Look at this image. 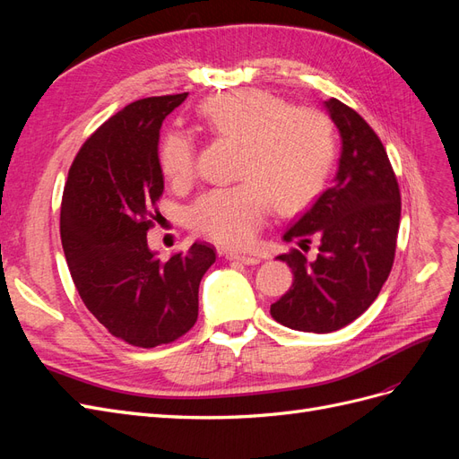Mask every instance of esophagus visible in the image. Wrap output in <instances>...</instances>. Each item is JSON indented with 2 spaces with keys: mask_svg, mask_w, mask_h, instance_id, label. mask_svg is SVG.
Listing matches in <instances>:
<instances>
[{
  "mask_svg": "<svg viewBox=\"0 0 459 459\" xmlns=\"http://www.w3.org/2000/svg\"><path fill=\"white\" fill-rule=\"evenodd\" d=\"M226 258H230V260H233V262L245 264V266H255V264L260 262L258 256H253V255H238V253H228Z\"/></svg>",
  "mask_w": 459,
  "mask_h": 459,
  "instance_id": "obj_1",
  "label": "esophagus"
}]
</instances>
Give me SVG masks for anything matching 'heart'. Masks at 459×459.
I'll list each match as a JSON object with an SVG mask.
<instances>
[{"label":"heart","instance_id":"obj_1","mask_svg":"<svg viewBox=\"0 0 459 459\" xmlns=\"http://www.w3.org/2000/svg\"><path fill=\"white\" fill-rule=\"evenodd\" d=\"M204 126L241 145L239 186L204 193L191 206L189 221L204 238L231 248L248 247L270 212H295L322 189L331 159L333 132L325 115L308 107H289L260 90L216 95L201 108ZM160 169L172 182H187L195 170V145L186 134H166L159 151Z\"/></svg>","mask_w":459,"mask_h":459}]
</instances>
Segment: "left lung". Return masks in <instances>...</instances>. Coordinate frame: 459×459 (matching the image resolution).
<instances>
[{"label": "left lung", "instance_id": "1", "mask_svg": "<svg viewBox=\"0 0 459 459\" xmlns=\"http://www.w3.org/2000/svg\"><path fill=\"white\" fill-rule=\"evenodd\" d=\"M324 107L341 135L337 174L283 235L300 248L317 241L319 253L277 256L293 285L270 307L275 322L307 333L337 331L371 307L391 273L400 226L396 176L377 134L339 100Z\"/></svg>", "mask_w": 459, "mask_h": 459}]
</instances>
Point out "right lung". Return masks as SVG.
Masks as SVG:
<instances>
[{"mask_svg": "<svg viewBox=\"0 0 459 459\" xmlns=\"http://www.w3.org/2000/svg\"><path fill=\"white\" fill-rule=\"evenodd\" d=\"M186 97H147L110 117L78 151L63 193L61 243L80 299L110 335L142 349L195 325L199 283L216 260L203 243L169 260L147 245L164 189L160 126Z\"/></svg>", "mask_w": 459, "mask_h": 459, "instance_id": "right-lung-1", "label": "right lung"}]
</instances>
